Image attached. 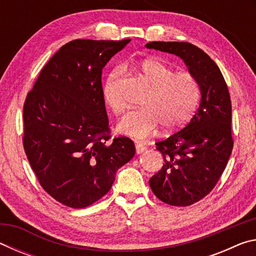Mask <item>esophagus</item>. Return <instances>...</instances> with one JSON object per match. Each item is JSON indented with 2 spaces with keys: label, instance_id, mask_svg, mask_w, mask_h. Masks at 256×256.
<instances>
[{
  "label": "esophagus",
  "instance_id": "34e87169",
  "mask_svg": "<svg viewBox=\"0 0 256 256\" xmlns=\"http://www.w3.org/2000/svg\"><path fill=\"white\" fill-rule=\"evenodd\" d=\"M146 150V146L144 144H140V142H136V151L138 154L144 152Z\"/></svg>",
  "mask_w": 256,
  "mask_h": 256
}]
</instances>
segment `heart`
Segmentation results:
<instances>
[{
    "label": "heart",
    "instance_id": "obj_1",
    "mask_svg": "<svg viewBox=\"0 0 256 256\" xmlns=\"http://www.w3.org/2000/svg\"><path fill=\"white\" fill-rule=\"evenodd\" d=\"M138 76L149 86L141 108L128 112L118 124L124 136L142 140L150 136L160 125L170 131L188 122L200 100V86L188 72H175L159 60H146L136 68ZM104 102L120 114L125 108L120 92V71L108 73L102 86Z\"/></svg>",
    "mask_w": 256,
    "mask_h": 256
}]
</instances>
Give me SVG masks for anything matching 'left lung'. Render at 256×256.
Instances as JSON below:
<instances>
[{
	"label": "left lung",
	"instance_id": "obj_1",
	"mask_svg": "<svg viewBox=\"0 0 256 256\" xmlns=\"http://www.w3.org/2000/svg\"><path fill=\"white\" fill-rule=\"evenodd\" d=\"M146 47L178 56L200 86V105L190 123L156 144L164 164L149 180L159 200L190 206L211 192L230 157L234 142L228 86L210 56L190 42H152Z\"/></svg>",
	"mask_w": 256,
	"mask_h": 256
}]
</instances>
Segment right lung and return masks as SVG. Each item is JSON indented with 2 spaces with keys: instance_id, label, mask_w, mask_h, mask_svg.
I'll list each match as a JSON object with an SVG mask.
<instances>
[{
  "instance_id": "obj_1",
  "label": "right lung",
  "mask_w": 256,
  "mask_h": 256,
  "mask_svg": "<svg viewBox=\"0 0 256 256\" xmlns=\"http://www.w3.org/2000/svg\"><path fill=\"white\" fill-rule=\"evenodd\" d=\"M131 40H76L40 71L24 106V148L47 193L81 209L110 190L115 175L136 154L128 138L110 140L102 73Z\"/></svg>"
}]
</instances>
